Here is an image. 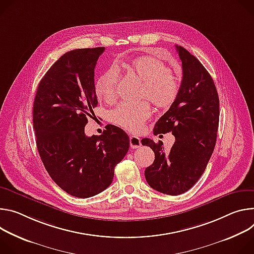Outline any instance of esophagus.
<instances>
[{
    "label": "esophagus",
    "mask_w": 254,
    "mask_h": 254,
    "mask_svg": "<svg viewBox=\"0 0 254 254\" xmlns=\"http://www.w3.org/2000/svg\"><path fill=\"white\" fill-rule=\"evenodd\" d=\"M130 146L131 148H139L141 146V140H140L139 137L131 135L130 136Z\"/></svg>",
    "instance_id": "34e87169"
}]
</instances>
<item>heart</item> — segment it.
Listing matches in <instances>:
<instances>
[{"label":"heart","mask_w":254,"mask_h":254,"mask_svg":"<svg viewBox=\"0 0 254 254\" xmlns=\"http://www.w3.org/2000/svg\"><path fill=\"white\" fill-rule=\"evenodd\" d=\"M120 66L143 83L140 98L149 100L159 110H167L175 104L180 93V83L162 61L143 55L129 63H121ZM118 79L119 71L116 66L106 70L96 82L98 99L107 104L114 103L117 99ZM151 114V107L147 102L135 105L123 103L110 113V120L126 130L137 132Z\"/></svg>","instance_id":"b5f03b06"}]
</instances>
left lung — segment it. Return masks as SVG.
Returning a JSON list of instances; mask_svg holds the SVG:
<instances>
[{"mask_svg": "<svg viewBox=\"0 0 254 254\" xmlns=\"http://www.w3.org/2000/svg\"><path fill=\"white\" fill-rule=\"evenodd\" d=\"M176 48L183 67L180 93L153 129L154 135L172 132L176 141L165 151L161 141L141 140L155 154L152 165L144 172L146 182L157 191L171 195L189 190L205 172L215 148L220 115L212 76L187 49Z\"/></svg>", "mask_w": 254, "mask_h": 254, "instance_id": "left-lung-1", "label": "left lung"}]
</instances>
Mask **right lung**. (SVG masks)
Returning <instances> with one entry per match:
<instances>
[{
  "instance_id": "obj_1",
  "label": "right lung",
  "mask_w": 254,
  "mask_h": 254,
  "mask_svg": "<svg viewBox=\"0 0 254 254\" xmlns=\"http://www.w3.org/2000/svg\"><path fill=\"white\" fill-rule=\"evenodd\" d=\"M104 50L64 53L40 80L33 105L36 144L45 170L64 191L82 199L112 184L115 166L130 145L126 132L114 125H107L100 136L84 134L98 105L94 76Z\"/></svg>"
}]
</instances>
